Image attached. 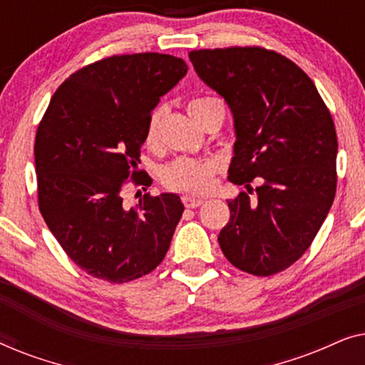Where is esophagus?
I'll return each mask as SVG.
<instances>
[{
    "label": "esophagus",
    "mask_w": 365,
    "mask_h": 365,
    "mask_svg": "<svg viewBox=\"0 0 365 365\" xmlns=\"http://www.w3.org/2000/svg\"><path fill=\"white\" fill-rule=\"evenodd\" d=\"M181 201H182V204L186 207H189V209H196V207H199L201 206V204H204V201L202 199H199V197H192V196H182L181 197Z\"/></svg>",
    "instance_id": "34e87169"
}]
</instances>
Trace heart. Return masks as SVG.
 I'll return each mask as SVG.
<instances>
[{"instance_id": "1", "label": "heart", "mask_w": 365, "mask_h": 365, "mask_svg": "<svg viewBox=\"0 0 365 365\" xmlns=\"http://www.w3.org/2000/svg\"><path fill=\"white\" fill-rule=\"evenodd\" d=\"M217 98L212 96H199L194 98L189 103V113L194 118L199 119L202 113L211 106V104L217 103ZM163 109H154L151 116H149L148 128H146V141H154L158 133L159 121H161ZM221 163L214 158H204V159H194V158H176L171 163L161 169V182L168 189L176 192L184 194H206L211 191L216 184V176L221 173Z\"/></svg>"}]
</instances>
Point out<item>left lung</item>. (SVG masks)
Returning <instances> with one entry per match:
<instances>
[{
	"label": "left lung",
	"mask_w": 365,
	"mask_h": 365,
	"mask_svg": "<svg viewBox=\"0 0 365 365\" xmlns=\"http://www.w3.org/2000/svg\"><path fill=\"white\" fill-rule=\"evenodd\" d=\"M197 76L226 99L236 143L229 181L259 182L257 201H227L219 232L227 261L254 276L292 266L327 217L337 187V134L312 79L282 54L261 46L194 49Z\"/></svg>",
	"instance_id": "1"
}]
</instances>
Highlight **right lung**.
Returning <instances> with one entry per match:
<instances>
[{
	"label": "right lung",
	"instance_id": "obj_1",
	"mask_svg": "<svg viewBox=\"0 0 365 365\" xmlns=\"http://www.w3.org/2000/svg\"><path fill=\"white\" fill-rule=\"evenodd\" d=\"M186 73L171 54H114L79 68L49 101L34 143L39 212L89 276L129 282L166 256L181 199L148 192L128 207L123 191L149 182L138 168L149 116Z\"/></svg>",
	"mask_w": 365,
	"mask_h": 365
}]
</instances>
